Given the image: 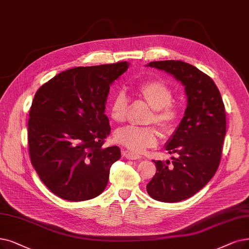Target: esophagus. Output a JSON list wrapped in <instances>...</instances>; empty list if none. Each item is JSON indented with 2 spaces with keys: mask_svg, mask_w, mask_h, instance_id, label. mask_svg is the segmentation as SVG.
<instances>
[{
  "mask_svg": "<svg viewBox=\"0 0 249 249\" xmlns=\"http://www.w3.org/2000/svg\"><path fill=\"white\" fill-rule=\"evenodd\" d=\"M122 153H123V155H124L125 158H127V159H142V158H143L141 155H139V154H137V153L130 152V151H127V150H124V149H123Z\"/></svg>",
  "mask_w": 249,
  "mask_h": 249,
  "instance_id": "esophagus-1",
  "label": "esophagus"
}]
</instances>
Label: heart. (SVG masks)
<instances>
[{
  "mask_svg": "<svg viewBox=\"0 0 249 249\" xmlns=\"http://www.w3.org/2000/svg\"><path fill=\"white\" fill-rule=\"evenodd\" d=\"M137 93L152 107L147 118L148 124H156L164 133L171 132L180 117V109L173 100V90L160 79H150L139 85ZM127 113V98L124 91H118L110 105V117L114 123H124ZM159 133L152 125L119 128L114 134V140L133 152H143L158 142Z\"/></svg>",
  "mask_w": 249,
  "mask_h": 249,
  "instance_id": "heart-1",
  "label": "heart"
}]
</instances>
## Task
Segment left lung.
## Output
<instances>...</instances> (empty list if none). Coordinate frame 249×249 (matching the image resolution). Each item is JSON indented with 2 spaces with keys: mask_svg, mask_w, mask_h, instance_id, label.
Returning <instances> with one entry per match:
<instances>
[{
  "mask_svg": "<svg viewBox=\"0 0 249 249\" xmlns=\"http://www.w3.org/2000/svg\"><path fill=\"white\" fill-rule=\"evenodd\" d=\"M147 66L172 74L185 87L188 104L180 124L165 144L172 162L153 160L156 174L146 186L153 199L178 202L211 181L222 157L226 111L214 82L195 66L178 60L153 61Z\"/></svg>",
  "mask_w": 249,
  "mask_h": 249,
  "instance_id": "8db88e82",
  "label": "left lung"
}]
</instances>
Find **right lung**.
Wrapping results in <instances>:
<instances>
[{
    "label": "right lung",
    "mask_w": 249,
    "mask_h": 249,
    "mask_svg": "<svg viewBox=\"0 0 249 249\" xmlns=\"http://www.w3.org/2000/svg\"><path fill=\"white\" fill-rule=\"evenodd\" d=\"M128 65L124 61L68 69L35 95L28 119L29 156L42 182L62 199H92L107 186L121 149L102 146L111 131L105 104L111 84Z\"/></svg>",
    "instance_id": "obj_1"
}]
</instances>
